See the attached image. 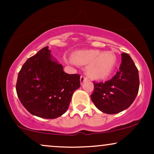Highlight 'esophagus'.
Segmentation results:
<instances>
[{"instance_id":"34e87169","label":"esophagus","mask_w":154,"mask_h":154,"mask_svg":"<svg viewBox=\"0 0 154 154\" xmlns=\"http://www.w3.org/2000/svg\"><path fill=\"white\" fill-rule=\"evenodd\" d=\"M87 79H88V77H86L85 76L81 75V77H80V82H81V84H82V83L84 82L85 80H87Z\"/></svg>"}]
</instances>
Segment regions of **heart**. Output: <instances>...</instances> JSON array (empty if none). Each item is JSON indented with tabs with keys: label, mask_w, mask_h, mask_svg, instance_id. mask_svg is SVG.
<instances>
[{
	"label": "heart",
	"mask_w": 154,
	"mask_h": 154,
	"mask_svg": "<svg viewBox=\"0 0 154 154\" xmlns=\"http://www.w3.org/2000/svg\"><path fill=\"white\" fill-rule=\"evenodd\" d=\"M74 62L87 65V73L91 78L101 79L111 75L116 63V56L113 51L82 50L72 55Z\"/></svg>",
	"instance_id": "1"
}]
</instances>
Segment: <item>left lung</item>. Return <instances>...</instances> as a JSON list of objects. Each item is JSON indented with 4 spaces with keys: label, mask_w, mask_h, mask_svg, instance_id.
<instances>
[{
    "label": "left lung",
    "mask_w": 154,
    "mask_h": 154,
    "mask_svg": "<svg viewBox=\"0 0 154 154\" xmlns=\"http://www.w3.org/2000/svg\"><path fill=\"white\" fill-rule=\"evenodd\" d=\"M91 95L98 109L117 114L131 106L139 91L138 70L128 54H122V63L116 75L104 82H95Z\"/></svg>",
    "instance_id": "obj_1"
}]
</instances>
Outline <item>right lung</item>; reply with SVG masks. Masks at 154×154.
I'll return each instance as SVG.
<instances>
[{"label":"right lung","instance_id":"right-lung-1","mask_svg":"<svg viewBox=\"0 0 154 154\" xmlns=\"http://www.w3.org/2000/svg\"><path fill=\"white\" fill-rule=\"evenodd\" d=\"M44 47L23 64L16 90L19 100L32 115L56 119L68 109L74 91L80 87V75L63 72Z\"/></svg>","mask_w":154,"mask_h":154}]
</instances>
